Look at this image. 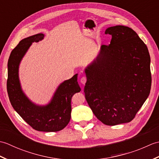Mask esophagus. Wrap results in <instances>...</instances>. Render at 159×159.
Segmentation results:
<instances>
[{
  "label": "esophagus",
  "instance_id": "obj_1",
  "mask_svg": "<svg viewBox=\"0 0 159 159\" xmlns=\"http://www.w3.org/2000/svg\"><path fill=\"white\" fill-rule=\"evenodd\" d=\"M87 79L86 76H83L81 79H80V82H81V83L84 85V84L87 82Z\"/></svg>",
  "mask_w": 159,
  "mask_h": 159
}]
</instances>
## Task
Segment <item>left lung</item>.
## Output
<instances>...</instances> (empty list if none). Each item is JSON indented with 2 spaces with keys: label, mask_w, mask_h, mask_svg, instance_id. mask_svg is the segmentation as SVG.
Returning a JSON list of instances; mask_svg holds the SVG:
<instances>
[{
  "label": "left lung",
  "mask_w": 159,
  "mask_h": 159,
  "mask_svg": "<svg viewBox=\"0 0 159 159\" xmlns=\"http://www.w3.org/2000/svg\"><path fill=\"white\" fill-rule=\"evenodd\" d=\"M109 45L85 69L84 93L93 114L108 126L130 122L149 96L152 84L147 46L133 29L108 28Z\"/></svg>",
  "instance_id": "8db88e82"
}]
</instances>
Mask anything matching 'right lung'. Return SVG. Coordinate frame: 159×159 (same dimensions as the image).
I'll return each mask as SVG.
<instances>
[{
	"instance_id": "obj_1",
	"label": "right lung",
	"mask_w": 159,
	"mask_h": 159,
	"mask_svg": "<svg viewBox=\"0 0 159 159\" xmlns=\"http://www.w3.org/2000/svg\"><path fill=\"white\" fill-rule=\"evenodd\" d=\"M43 38L42 33L21 40L13 49L8 60L7 89L13 109L33 129L43 132H57L63 129L71 118V99L80 92L75 74L61 84L51 102L45 107L36 106L24 94L18 79V66L23 56L33 42Z\"/></svg>"
}]
</instances>
